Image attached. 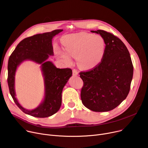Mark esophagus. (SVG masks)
<instances>
[{"instance_id":"34e87169","label":"esophagus","mask_w":148,"mask_h":148,"mask_svg":"<svg viewBox=\"0 0 148 148\" xmlns=\"http://www.w3.org/2000/svg\"><path fill=\"white\" fill-rule=\"evenodd\" d=\"M78 72L76 70L73 69V75L74 76H77V75H78Z\"/></svg>"}]
</instances>
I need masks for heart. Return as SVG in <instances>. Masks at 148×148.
Instances as JSON below:
<instances>
[{
	"label": "heart",
	"instance_id": "heart-1",
	"mask_svg": "<svg viewBox=\"0 0 148 148\" xmlns=\"http://www.w3.org/2000/svg\"><path fill=\"white\" fill-rule=\"evenodd\" d=\"M66 51L60 52L63 61L71 64L70 58H76L77 65L83 70H90L102 62L105 53L106 44L100 35L79 33L66 36L62 39Z\"/></svg>",
	"mask_w": 148,
	"mask_h": 148
}]
</instances>
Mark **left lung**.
Masks as SVG:
<instances>
[{
  "label": "left lung",
  "instance_id": "1",
  "mask_svg": "<svg viewBox=\"0 0 148 148\" xmlns=\"http://www.w3.org/2000/svg\"><path fill=\"white\" fill-rule=\"evenodd\" d=\"M105 40L106 49L100 64L91 70L79 73L84 86L81 91L83 105L95 112L114 110L128 96L134 67L130 54L123 42L104 30H91Z\"/></svg>",
  "mask_w": 148,
  "mask_h": 148
}]
</instances>
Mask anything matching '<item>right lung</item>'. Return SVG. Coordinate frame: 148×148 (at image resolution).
<instances>
[{
	"mask_svg": "<svg viewBox=\"0 0 148 148\" xmlns=\"http://www.w3.org/2000/svg\"><path fill=\"white\" fill-rule=\"evenodd\" d=\"M63 30L37 34L21 41L10 55L8 61V83L10 94L17 107L24 113L37 118H46L56 114L60 108L63 88L72 76L70 69H60L48 61L53 56V38ZM30 60L40 64L44 78L45 97L39 106L29 110L17 101L15 92V75L17 67L25 60Z\"/></svg>",
	"mask_w": 148,
	"mask_h": 148,
	"instance_id": "add662e5",
	"label": "right lung"
}]
</instances>
